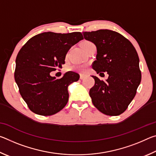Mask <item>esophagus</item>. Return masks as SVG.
Masks as SVG:
<instances>
[{"mask_svg": "<svg viewBox=\"0 0 156 156\" xmlns=\"http://www.w3.org/2000/svg\"><path fill=\"white\" fill-rule=\"evenodd\" d=\"M85 77H86V75H84V74H80V79H84Z\"/></svg>", "mask_w": 156, "mask_h": 156, "instance_id": "esophagus-1", "label": "esophagus"}]
</instances>
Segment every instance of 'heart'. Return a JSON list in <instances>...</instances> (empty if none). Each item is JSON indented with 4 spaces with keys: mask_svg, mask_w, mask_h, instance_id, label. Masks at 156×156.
I'll return each instance as SVG.
<instances>
[{
    "mask_svg": "<svg viewBox=\"0 0 156 156\" xmlns=\"http://www.w3.org/2000/svg\"><path fill=\"white\" fill-rule=\"evenodd\" d=\"M93 44V43L90 41H84L81 44V46L83 47V49H86L87 47ZM67 71H69V72H76L78 73H83L84 72H85V66L84 65H72L69 66L67 68Z\"/></svg>",
    "mask_w": 156,
    "mask_h": 156,
    "instance_id": "heart-1",
    "label": "heart"
}]
</instances>
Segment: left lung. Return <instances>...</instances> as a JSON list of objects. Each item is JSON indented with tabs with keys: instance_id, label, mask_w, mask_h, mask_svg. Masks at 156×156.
Masks as SVG:
<instances>
[{
	"instance_id": "obj_1",
	"label": "left lung",
	"mask_w": 156,
	"mask_h": 156,
	"mask_svg": "<svg viewBox=\"0 0 156 156\" xmlns=\"http://www.w3.org/2000/svg\"><path fill=\"white\" fill-rule=\"evenodd\" d=\"M83 35L97 48L92 68L100 75L105 72L109 74L106 81L92 76L95 80L89 90L92 102L105 115H120L135 97L141 81L138 53L128 39L114 31H84Z\"/></svg>"
}]
</instances>
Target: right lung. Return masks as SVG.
<instances>
[{"label":"right lung","instance_id":"right-lung-1","mask_svg":"<svg viewBox=\"0 0 156 156\" xmlns=\"http://www.w3.org/2000/svg\"><path fill=\"white\" fill-rule=\"evenodd\" d=\"M80 32H44L30 38L18 52L14 78L21 96L31 112L51 115L60 112L69 99L68 86L80 78L78 73L68 72L61 78L50 72L62 68L69 49L83 40Z\"/></svg>","mask_w":156,"mask_h":156}]
</instances>
